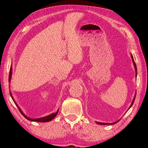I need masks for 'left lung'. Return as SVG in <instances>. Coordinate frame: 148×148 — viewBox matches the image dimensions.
Returning <instances> with one entry per match:
<instances>
[{"mask_svg":"<svg viewBox=\"0 0 148 148\" xmlns=\"http://www.w3.org/2000/svg\"><path fill=\"white\" fill-rule=\"evenodd\" d=\"M131 57H132V61H133V65H134V67H135V72H136V75H135V76H136V77H137V68H136V64H135V61H134L133 57V56H132V53H131ZM136 93H135V97H134L133 99V101H132V104H131L130 106V107L128 108V109H130V107L132 106V105H133V104L134 101H135V96H136ZM119 120H119L118 121H117V122H114V123H102V122H96V123H97V124H99V125H112V124H115V123H117Z\"/></svg>","mask_w":148,"mask_h":148,"instance_id":"obj_1","label":"left lung"}]
</instances>
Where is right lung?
I'll return each mask as SVG.
<instances>
[{"instance_id":"obj_1","label":"right lung","mask_w":148,"mask_h":148,"mask_svg":"<svg viewBox=\"0 0 148 148\" xmlns=\"http://www.w3.org/2000/svg\"><path fill=\"white\" fill-rule=\"evenodd\" d=\"M12 75V67L11 66V67H10V73H9V83H10V81H11ZM10 96H11V97H12V99H13V102H15V104H16V106H17L18 108V109H19V110H20V113H21L22 115H23L26 119L28 120L31 121V122H49V121H51L53 118H54V117H56V116L57 115V114H58V112H59V109H58L57 111L56 112H53V113H52V114H50V115L45 116V117H41V118H37V119H31V118H30V117H27V116H26V115L23 112V111H22V110H21V109L20 108V107H19L18 106V104H16V102L15 101L14 99H13V96H12V93H11L10 91Z\"/></svg>"}]
</instances>
